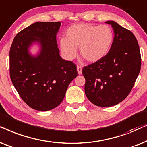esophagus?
Returning a JSON list of instances; mask_svg holds the SVG:
<instances>
[{
    "label": "esophagus",
    "mask_w": 147,
    "mask_h": 147,
    "mask_svg": "<svg viewBox=\"0 0 147 147\" xmlns=\"http://www.w3.org/2000/svg\"><path fill=\"white\" fill-rule=\"evenodd\" d=\"M77 70L78 74H79V75H81V74H82V68H81V66H78L77 68Z\"/></svg>",
    "instance_id": "obj_1"
}]
</instances>
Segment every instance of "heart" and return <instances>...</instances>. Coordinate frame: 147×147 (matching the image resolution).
<instances>
[{"mask_svg":"<svg viewBox=\"0 0 147 147\" xmlns=\"http://www.w3.org/2000/svg\"><path fill=\"white\" fill-rule=\"evenodd\" d=\"M66 38L60 40L61 53L67 60H72L80 54L91 62L99 61L108 54L112 46L113 32L109 25H93L79 23L70 26Z\"/></svg>","mask_w":147,"mask_h":147,"instance_id":"1","label":"heart"}]
</instances>
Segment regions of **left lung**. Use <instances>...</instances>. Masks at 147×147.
I'll use <instances>...</instances> for the list:
<instances>
[{
	"mask_svg": "<svg viewBox=\"0 0 147 147\" xmlns=\"http://www.w3.org/2000/svg\"><path fill=\"white\" fill-rule=\"evenodd\" d=\"M114 38L108 54L83 68L85 93L97 106L110 107L122 101L132 90L141 66L137 40L130 31L113 21Z\"/></svg>",
	"mask_w": 147,
	"mask_h": 147,
	"instance_id": "left-lung-1",
	"label": "left lung"
}]
</instances>
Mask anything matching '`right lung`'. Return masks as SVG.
Here are the masks:
<instances>
[{
    "label": "right lung",
    "instance_id": "right-lung-1",
    "mask_svg": "<svg viewBox=\"0 0 147 147\" xmlns=\"http://www.w3.org/2000/svg\"><path fill=\"white\" fill-rule=\"evenodd\" d=\"M61 22H36L15 37L9 52L10 77L21 99L31 108L48 111L60 104L78 75L77 66L62 59L56 35ZM39 47L36 55L30 49Z\"/></svg>",
    "mask_w": 147,
    "mask_h": 147
}]
</instances>
